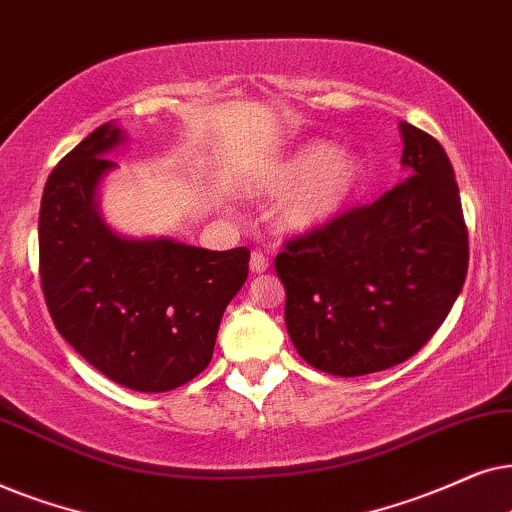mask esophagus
Masks as SVG:
<instances>
[{
  "instance_id": "1",
  "label": "esophagus",
  "mask_w": 512,
  "mask_h": 512,
  "mask_svg": "<svg viewBox=\"0 0 512 512\" xmlns=\"http://www.w3.org/2000/svg\"><path fill=\"white\" fill-rule=\"evenodd\" d=\"M269 269V260L262 255V252H252L250 255V271L252 274H264Z\"/></svg>"
}]
</instances>
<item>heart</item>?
I'll use <instances>...</instances> for the list:
<instances>
[{
  "label": "heart",
  "mask_w": 512,
  "mask_h": 512,
  "mask_svg": "<svg viewBox=\"0 0 512 512\" xmlns=\"http://www.w3.org/2000/svg\"><path fill=\"white\" fill-rule=\"evenodd\" d=\"M363 182L365 161L358 152L330 140H304L245 175L243 189L283 196L276 206V227L288 236H309L335 222Z\"/></svg>",
  "instance_id": "1"
}]
</instances>
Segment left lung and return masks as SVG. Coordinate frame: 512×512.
I'll list each match as a JSON object with an SVG mask.
<instances>
[{
	"instance_id": "1",
	"label": "left lung",
	"mask_w": 512,
	"mask_h": 512,
	"mask_svg": "<svg viewBox=\"0 0 512 512\" xmlns=\"http://www.w3.org/2000/svg\"><path fill=\"white\" fill-rule=\"evenodd\" d=\"M407 180L285 245V327L320 372L360 377L412 358L452 311L468 231L445 149L400 121Z\"/></svg>"
}]
</instances>
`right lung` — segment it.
Masks as SVG:
<instances>
[{"label": "right lung", "mask_w": 512, "mask_h": 512, "mask_svg": "<svg viewBox=\"0 0 512 512\" xmlns=\"http://www.w3.org/2000/svg\"><path fill=\"white\" fill-rule=\"evenodd\" d=\"M126 140L109 121L53 168L39 210V274L53 323L79 356L131 391L163 393L208 367L250 250L109 227L100 187L117 170L107 156Z\"/></svg>", "instance_id": "right-lung-1"}]
</instances>
